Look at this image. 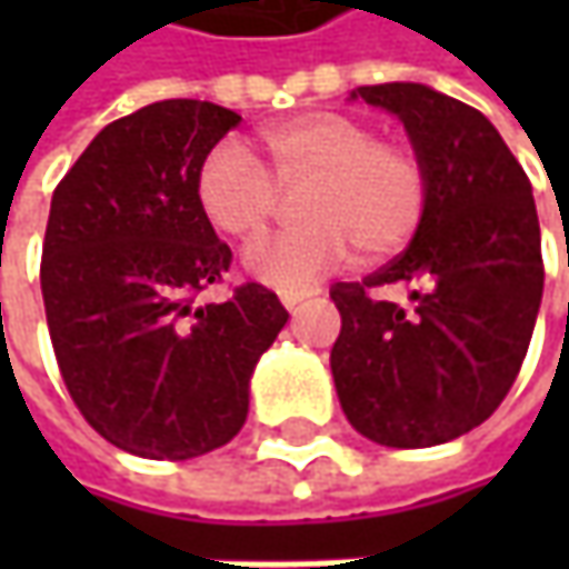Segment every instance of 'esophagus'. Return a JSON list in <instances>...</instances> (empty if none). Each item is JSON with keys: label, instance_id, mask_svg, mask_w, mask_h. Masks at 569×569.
Returning a JSON list of instances; mask_svg holds the SVG:
<instances>
[{"label": "esophagus", "instance_id": "obj_1", "mask_svg": "<svg viewBox=\"0 0 569 569\" xmlns=\"http://www.w3.org/2000/svg\"><path fill=\"white\" fill-rule=\"evenodd\" d=\"M313 295H319V288H300V291H281V303H284V307H288V310H297V307H300V303H303V300H307V297H313Z\"/></svg>", "mask_w": 569, "mask_h": 569}]
</instances>
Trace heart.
<instances>
[{
  "instance_id": "1",
  "label": "heart",
  "mask_w": 569,
  "mask_h": 569,
  "mask_svg": "<svg viewBox=\"0 0 569 569\" xmlns=\"http://www.w3.org/2000/svg\"><path fill=\"white\" fill-rule=\"evenodd\" d=\"M269 170L243 144L221 142L206 154L196 199L208 224L237 243L259 240L284 192H300V221L250 250V269L278 288H300L339 269L358 250L386 259L408 247L427 211V170L411 144L377 139L367 120L307 113L262 136Z\"/></svg>"
}]
</instances>
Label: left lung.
Wrapping results in <instances>:
<instances>
[{
	"mask_svg": "<svg viewBox=\"0 0 569 569\" xmlns=\"http://www.w3.org/2000/svg\"><path fill=\"white\" fill-rule=\"evenodd\" d=\"M396 113L427 170V211L396 259L332 284V377L355 430L382 447H437L507 399L536 329L545 262L526 170L485 113L427 84H363ZM399 287L396 305L381 291Z\"/></svg>",
	"mask_w": 569,
	"mask_h": 569,
	"instance_id": "obj_1",
	"label": "left lung"
}]
</instances>
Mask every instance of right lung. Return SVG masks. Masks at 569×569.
I'll return each mask as SVG.
<instances>
[{
	"mask_svg": "<svg viewBox=\"0 0 569 569\" xmlns=\"http://www.w3.org/2000/svg\"><path fill=\"white\" fill-rule=\"evenodd\" d=\"M237 122L208 100L148 103L100 129L50 202L40 291L59 373L84 421L142 459L233 440L252 367L288 322L256 281L196 303L233 259L196 177Z\"/></svg>",
	"mask_w": 569,
	"mask_h": 569,
	"instance_id": "add662e5",
	"label": "right lung"
}]
</instances>
